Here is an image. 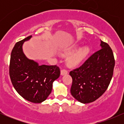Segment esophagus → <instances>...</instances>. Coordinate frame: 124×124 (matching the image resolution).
I'll use <instances>...</instances> for the list:
<instances>
[{"label":"esophagus","instance_id":"1","mask_svg":"<svg viewBox=\"0 0 124 124\" xmlns=\"http://www.w3.org/2000/svg\"><path fill=\"white\" fill-rule=\"evenodd\" d=\"M67 74H68V71L65 70V69H62V70H61V75H62V76L67 75Z\"/></svg>","mask_w":124,"mask_h":124}]
</instances>
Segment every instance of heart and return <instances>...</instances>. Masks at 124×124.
<instances>
[{
    "label": "heart",
    "instance_id": "heart-1",
    "mask_svg": "<svg viewBox=\"0 0 124 124\" xmlns=\"http://www.w3.org/2000/svg\"><path fill=\"white\" fill-rule=\"evenodd\" d=\"M78 48H79L78 46H75L72 49L67 51L66 54L67 55H70L75 51H76ZM90 49L88 46H85V47L81 48L79 51H77L76 53L73 54V55L68 58V60H67L68 63L72 66L79 64L87 56V55L90 53Z\"/></svg>",
    "mask_w": 124,
    "mask_h": 124
}]
</instances>
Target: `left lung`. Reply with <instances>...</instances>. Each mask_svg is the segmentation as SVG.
<instances>
[{
  "label": "left lung",
  "instance_id": "8db88e82",
  "mask_svg": "<svg viewBox=\"0 0 124 124\" xmlns=\"http://www.w3.org/2000/svg\"><path fill=\"white\" fill-rule=\"evenodd\" d=\"M101 49L94 53L82 66L70 71V93L83 104L94 101L107 89L113 75L115 60L108 44L101 41Z\"/></svg>",
  "mask_w": 124,
  "mask_h": 124
}]
</instances>
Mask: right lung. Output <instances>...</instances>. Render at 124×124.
<instances>
[{
  "mask_svg": "<svg viewBox=\"0 0 124 124\" xmlns=\"http://www.w3.org/2000/svg\"><path fill=\"white\" fill-rule=\"evenodd\" d=\"M31 37L15 44L11 53L9 74L13 87L22 97L31 103H40L51 94L53 82L60 76V69L56 65H39L25 56L23 45Z\"/></svg>",
  "mask_w": 124,
  "mask_h": 124,
  "instance_id": "right-lung-1",
  "label": "right lung"
}]
</instances>
